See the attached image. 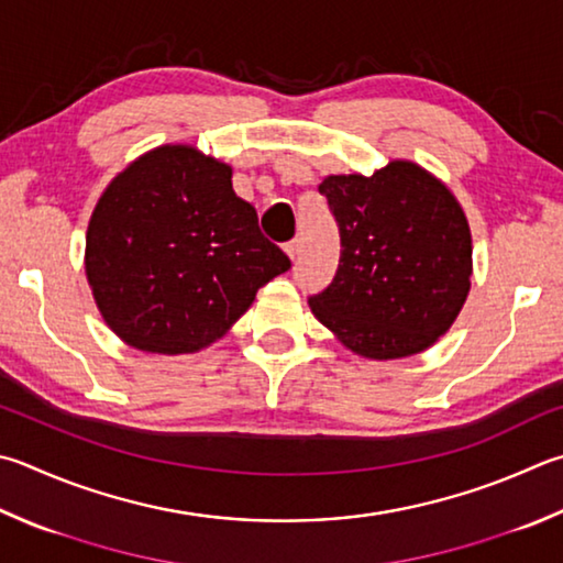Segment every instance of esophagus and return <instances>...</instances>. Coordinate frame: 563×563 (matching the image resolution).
Instances as JSON below:
<instances>
[{"instance_id":"1","label":"esophagus","mask_w":563,"mask_h":563,"mask_svg":"<svg viewBox=\"0 0 563 563\" xmlns=\"http://www.w3.org/2000/svg\"><path fill=\"white\" fill-rule=\"evenodd\" d=\"M283 249H285V253H288V258L295 261V258H298V253H300V241H288Z\"/></svg>"}]
</instances>
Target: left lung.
Masks as SVG:
<instances>
[{
  "instance_id": "left-lung-1",
  "label": "left lung",
  "mask_w": 563,
  "mask_h": 563,
  "mask_svg": "<svg viewBox=\"0 0 563 563\" xmlns=\"http://www.w3.org/2000/svg\"><path fill=\"white\" fill-rule=\"evenodd\" d=\"M340 227V265L310 298L327 330L364 360H404L433 346L463 310L473 236L453 191L408 159L374 175L320 184Z\"/></svg>"
}]
</instances>
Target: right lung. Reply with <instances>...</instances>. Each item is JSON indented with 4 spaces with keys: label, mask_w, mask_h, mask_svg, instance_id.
Instances as JSON below:
<instances>
[{
    "label": "right lung",
    "mask_w": 563,
    "mask_h": 563,
    "mask_svg": "<svg viewBox=\"0 0 563 563\" xmlns=\"http://www.w3.org/2000/svg\"><path fill=\"white\" fill-rule=\"evenodd\" d=\"M231 167L191 145L145 152L100 194L86 233V278L106 324L152 354L221 340L255 292L290 268L263 236Z\"/></svg>",
    "instance_id": "obj_1"
}]
</instances>
